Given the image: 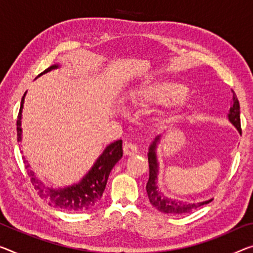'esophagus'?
<instances>
[{
  "instance_id": "esophagus-1",
  "label": "esophagus",
  "mask_w": 253,
  "mask_h": 253,
  "mask_svg": "<svg viewBox=\"0 0 253 253\" xmlns=\"http://www.w3.org/2000/svg\"><path fill=\"white\" fill-rule=\"evenodd\" d=\"M123 151H124V154L127 155V156H133V155L138 153V148H137V146L133 145V143L126 142V145L123 146Z\"/></svg>"
}]
</instances>
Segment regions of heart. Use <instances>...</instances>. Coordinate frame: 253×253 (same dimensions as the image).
Masks as SVG:
<instances>
[{"instance_id": "1", "label": "heart", "mask_w": 253, "mask_h": 253, "mask_svg": "<svg viewBox=\"0 0 253 253\" xmlns=\"http://www.w3.org/2000/svg\"><path fill=\"white\" fill-rule=\"evenodd\" d=\"M130 98L134 104H151L168 102L169 108L176 111L188 102L183 84L175 81L148 80L139 84L130 92Z\"/></svg>"}]
</instances>
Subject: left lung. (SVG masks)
Listing matches in <instances>:
<instances>
[{"label": "left lung", "mask_w": 253, "mask_h": 253, "mask_svg": "<svg viewBox=\"0 0 253 253\" xmlns=\"http://www.w3.org/2000/svg\"><path fill=\"white\" fill-rule=\"evenodd\" d=\"M233 92V99H232V105L230 108V112H228V120L234 126L240 133H242V130H241V120H240V104L239 99L236 97L235 92ZM161 139V135H157L155 140L151 143L149 147V153H148V163H149V180L147 182L146 190L147 194H148L150 204L154 206L157 211L165 212V213H170V215H181V213L185 212H191L194 209L199 208L200 206H204L206 204L211 203V200L207 201H201V203H186V201H180L176 199H172V198L166 197L164 193H163L161 190H159V186L157 184L158 182V162H157V155H156V148L157 143Z\"/></svg>", "instance_id": "obj_1"}]
</instances>
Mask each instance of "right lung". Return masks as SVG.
Here are the masks:
<instances>
[{"label":"right lung","mask_w":253,"mask_h":253,"mask_svg":"<svg viewBox=\"0 0 253 253\" xmlns=\"http://www.w3.org/2000/svg\"><path fill=\"white\" fill-rule=\"evenodd\" d=\"M57 68H59V64H54L48 69H46L44 72H42L40 76ZM25 96L26 92L22 96L20 110H19L17 120L18 141H21V114ZM122 140H116V141L112 142L111 145H108L105 148L103 154L97 158L94 166L91 167L90 170L83 177V180L79 183L61 189L47 188L41 180H38L35 176L33 170L28 169V175L30 176V181H32L33 185L35 186V190L40 194L42 199L48 203L49 206H53V207L60 208L62 211L70 212L86 211L91 209L100 200L105 186H106L107 183L108 175H110L114 165L122 158ZM23 159H25V157H23ZM23 163L26 164V169H28L30 166L27 161H23Z\"/></svg>","instance_id":"right-lung-1"}]
</instances>
